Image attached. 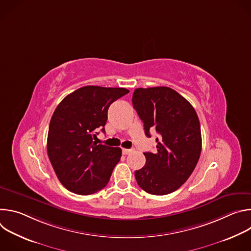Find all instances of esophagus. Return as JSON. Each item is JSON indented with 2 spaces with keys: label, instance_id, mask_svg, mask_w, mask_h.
Instances as JSON below:
<instances>
[{
  "label": "esophagus",
  "instance_id": "34e87169",
  "mask_svg": "<svg viewBox=\"0 0 251 251\" xmlns=\"http://www.w3.org/2000/svg\"><path fill=\"white\" fill-rule=\"evenodd\" d=\"M132 152V149H122V153L124 154V155H128L129 153H131Z\"/></svg>",
  "mask_w": 251,
  "mask_h": 251
}]
</instances>
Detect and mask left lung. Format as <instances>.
Instances as JSON below:
<instances>
[{
	"label": "left lung",
	"instance_id": "8db88e82",
	"mask_svg": "<svg viewBox=\"0 0 251 251\" xmlns=\"http://www.w3.org/2000/svg\"><path fill=\"white\" fill-rule=\"evenodd\" d=\"M132 103L147 137L155 129L157 152L144 153L146 164L135 171L139 187L164 196L180 188L195 170L201 151L200 120L192 104L172 88H137Z\"/></svg>",
	"mask_w": 251,
	"mask_h": 251
}]
</instances>
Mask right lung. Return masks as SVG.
<instances>
[{
  "label": "right lung",
  "instance_id": "right-lung-1",
  "mask_svg": "<svg viewBox=\"0 0 251 251\" xmlns=\"http://www.w3.org/2000/svg\"><path fill=\"white\" fill-rule=\"evenodd\" d=\"M129 92L126 88L88 85L68 94L50 119L48 155L59 182L77 195H92L109 182L122 151L97 144L104 133L109 106Z\"/></svg>",
  "mask_w": 251,
  "mask_h": 251
}]
</instances>
